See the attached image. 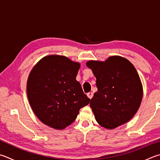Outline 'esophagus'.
<instances>
[{"mask_svg":"<svg viewBox=\"0 0 160 160\" xmlns=\"http://www.w3.org/2000/svg\"><path fill=\"white\" fill-rule=\"evenodd\" d=\"M88 97L90 98V99H91V98L93 97V95H94V94H93L92 92H89V93H88Z\"/></svg>","mask_w":160,"mask_h":160,"instance_id":"34e87169","label":"esophagus"}]
</instances>
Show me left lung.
<instances>
[{"mask_svg":"<svg viewBox=\"0 0 160 160\" xmlns=\"http://www.w3.org/2000/svg\"><path fill=\"white\" fill-rule=\"evenodd\" d=\"M97 78L98 90L89 106L97 122L107 129L127 123L138 111L143 98V85L133 65L120 56L105 62L86 63Z\"/></svg>","mask_w":160,"mask_h":160,"instance_id":"obj_1","label":"left lung"}]
</instances>
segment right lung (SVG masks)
<instances>
[{"label":"right lung","mask_w":160,"mask_h":160,"mask_svg":"<svg viewBox=\"0 0 160 160\" xmlns=\"http://www.w3.org/2000/svg\"><path fill=\"white\" fill-rule=\"evenodd\" d=\"M80 63L62 55L42 58L32 68L27 85L35 115L45 125L62 130L71 124L90 99L75 79Z\"/></svg>","instance_id":"1"}]
</instances>
